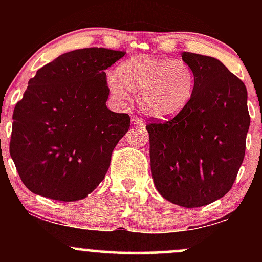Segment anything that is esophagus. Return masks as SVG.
<instances>
[{"label":"esophagus","instance_id":"1","mask_svg":"<svg viewBox=\"0 0 262 262\" xmlns=\"http://www.w3.org/2000/svg\"><path fill=\"white\" fill-rule=\"evenodd\" d=\"M132 123H133L134 125H144L143 119H140L139 117H135V116L132 117Z\"/></svg>","mask_w":262,"mask_h":262}]
</instances>
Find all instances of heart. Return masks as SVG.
<instances>
[{
    "label": "heart",
    "mask_w": 262,
    "mask_h": 262,
    "mask_svg": "<svg viewBox=\"0 0 262 262\" xmlns=\"http://www.w3.org/2000/svg\"><path fill=\"white\" fill-rule=\"evenodd\" d=\"M117 75L108 76V89L124 103L137 96L140 110L151 118L167 121L187 108L196 90L193 68L180 59L135 56L124 61Z\"/></svg>",
    "instance_id": "b5f03b06"
}]
</instances>
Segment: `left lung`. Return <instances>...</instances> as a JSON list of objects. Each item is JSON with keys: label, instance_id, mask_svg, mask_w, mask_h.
I'll use <instances>...</instances> for the list:
<instances>
[{"label": "left lung", "instance_id": "1", "mask_svg": "<svg viewBox=\"0 0 262 262\" xmlns=\"http://www.w3.org/2000/svg\"><path fill=\"white\" fill-rule=\"evenodd\" d=\"M196 90L183 112L149 123L150 166L165 200L196 208L230 191L245 155L250 125L248 91L218 59L183 52Z\"/></svg>", "mask_w": 262, "mask_h": 262}]
</instances>
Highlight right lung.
Wrapping results in <instances>:
<instances>
[{"label":"right lung","instance_id":"1","mask_svg":"<svg viewBox=\"0 0 262 262\" xmlns=\"http://www.w3.org/2000/svg\"><path fill=\"white\" fill-rule=\"evenodd\" d=\"M124 55L106 48L73 50L28 81L14 107L10 154L33 193L73 202L104 179L113 149L130 127L127 113L106 106L104 70Z\"/></svg>","mask_w":262,"mask_h":262}]
</instances>
